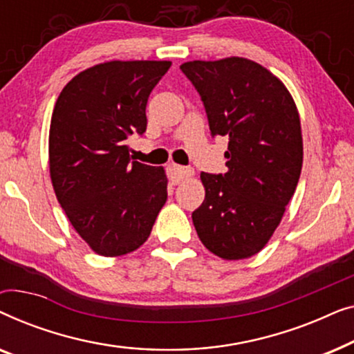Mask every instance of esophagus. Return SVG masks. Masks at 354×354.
I'll list each match as a JSON object with an SVG mask.
<instances>
[{
	"label": "esophagus",
	"instance_id": "esophagus-1",
	"mask_svg": "<svg viewBox=\"0 0 354 354\" xmlns=\"http://www.w3.org/2000/svg\"><path fill=\"white\" fill-rule=\"evenodd\" d=\"M167 176L174 183H178L180 180H183V178L193 176V169L178 166V164H169Z\"/></svg>",
	"mask_w": 354,
	"mask_h": 354
}]
</instances>
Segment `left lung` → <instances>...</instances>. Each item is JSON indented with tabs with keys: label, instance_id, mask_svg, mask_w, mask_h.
<instances>
[{
	"label": "left lung",
	"instance_id": "1",
	"mask_svg": "<svg viewBox=\"0 0 354 354\" xmlns=\"http://www.w3.org/2000/svg\"><path fill=\"white\" fill-rule=\"evenodd\" d=\"M180 69L201 96L212 137H229V171L201 172L206 195L192 212L196 234L219 258H250L272 236L298 185L297 106L277 77L245 57L190 61Z\"/></svg>",
	"mask_w": 354,
	"mask_h": 354
}]
</instances>
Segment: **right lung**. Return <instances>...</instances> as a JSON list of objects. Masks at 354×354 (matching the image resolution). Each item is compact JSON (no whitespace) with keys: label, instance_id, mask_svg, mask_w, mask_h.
Masks as SVG:
<instances>
[{"label":"right lung","instance_id":"obj_1","mask_svg":"<svg viewBox=\"0 0 354 354\" xmlns=\"http://www.w3.org/2000/svg\"><path fill=\"white\" fill-rule=\"evenodd\" d=\"M171 61H111L75 75L56 101L50 174L66 216L90 248L142 246L167 200L162 167L133 161L127 138L147 132V103Z\"/></svg>","mask_w":354,"mask_h":354}]
</instances>
